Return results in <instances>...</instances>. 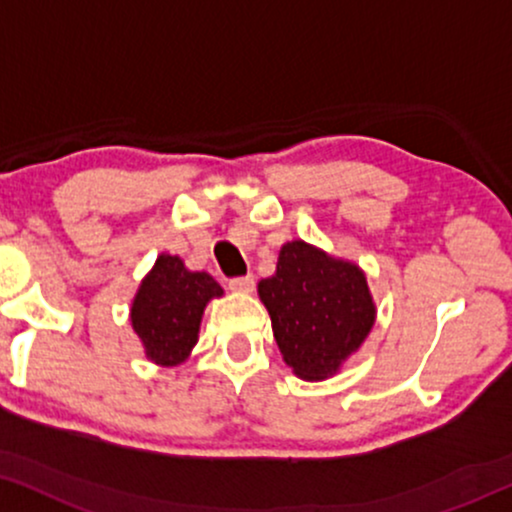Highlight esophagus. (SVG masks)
<instances>
[{
	"label": "esophagus",
	"mask_w": 512,
	"mask_h": 512,
	"mask_svg": "<svg viewBox=\"0 0 512 512\" xmlns=\"http://www.w3.org/2000/svg\"><path fill=\"white\" fill-rule=\"evenodd\" d=\"M229 288H231V291H236V293H250L252 288H255V279H252L250 274L236 276V279L229 281Z\"/></svg>",
	"instance_id": "1"
}]
</instances>
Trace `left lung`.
<instances>
[{
	"mask_svg": "<svg viewBox=\"0 0 512 512\" xmlns=\"http://www.w3.org/2000/svg\"><path fill=\"white\" fill-rule=\"evenodd\" d=\"M283 360L303 379H326L365 343L377 317L362 269L305 240L279 252L276 274L257 283Z\"/></svg>",
	"mask_w": 512,
	"mask_h": 512,
	"instance_id": "left-lung-1",
	"label": "left lung"
}]
</instances>
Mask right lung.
Wrapping results in <instances>:
<instances>
[{
  "instance_id": "add662e5",
  "label": "right lung",
  "mask_w": 512,
  "mask_h": 512,
  "mask_svg": "<svg viewBox=\"0 0 512 512\" xmlns=\"http://www.w3.org/2000/svg\"><path fill=\"white\" fill-rule=\"evenodd\" d=\"M224 288L207 272H190L176 255H159L140 283L131 305L133 331L143 341L147 360L176 367L197 343L202 312Z\"/></svg>"
}]
</instances>
